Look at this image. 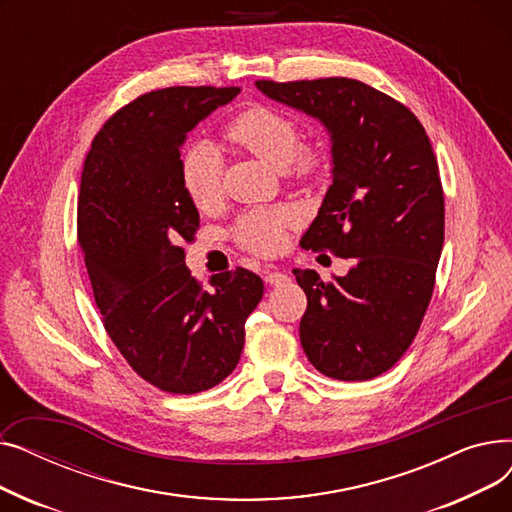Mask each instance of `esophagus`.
Returning a JSON list of instances; mask_svg holds the SVG:
<instances>
[{
  "mask_svg": "<svg viewBox=\"0 0 512 512\" xmlns=\"http://www.w3.org/2000/svg\"><path fill=\"white\" fill-rule=\"evenodd\" d=\"M265 282L272 284V286H280V284L288 282V276L284 272H267L265 274Z\"/></svg>",
  "mask_w": 512,
  "mask_h": 512,
  "instance_id": "obj_1",
  "label": "esophagus"
}]
</instances>
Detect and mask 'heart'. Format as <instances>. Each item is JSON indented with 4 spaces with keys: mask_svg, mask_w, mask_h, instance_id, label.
I'll return each mask as SVG.
<instances>
[{
    "mask_svg": "<svg viewBox=\"0 0 512 512\" xmlns=\"http://www.w3.org/2000/svg\"><path fill=\"white\" fill-rule=\"evenodd\" d=\"M228 139L251 151L272 168H282L294 180H311L324 168L319 147L301 145V126L288 114L267 105H253L236 114L226 126ZM184 191L199 209L211 207L222 195V161L209 145L186 151L180 161ZM292 224V213L282 207L255 209L240 215L234 238L240 247L259 255L276 253L282 247L284 230Z\"/></svg>",
    "mask_w": 512,
    "mask_h": 512,
    "instance_id": "heart-1",
    "label": "heart"
}]
</instances>
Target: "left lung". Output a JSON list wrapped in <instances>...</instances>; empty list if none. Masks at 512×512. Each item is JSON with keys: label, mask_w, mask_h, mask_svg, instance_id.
Segmentation results:
<instances>
[{"label": "left lung", "mask_w": 512, "mask_h": 512, "mask_svg": "<svg viewBox=\"0 0 512 512\" xmlns=\"http://www.w3.org/2000/svg\"><path fill=\"white\" fill-rule=\"evenodd\" d=\"M255 85L332 137V184L301 245L353 267L330 282L292 272L307 294L303 351L328 378H378L407 353L436 284L444 191L432 143L407 105L355 78Z\"/></svg>", "instance_id": "left-lung-1"}]
</instances>
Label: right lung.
<instances>
[{
	"instance_id": "obj_1",
	"label": "right lung",
	"mask_w": 512,
	"mask_h": 512,
	"mask_svg": "<svg viewBox=\"0 0 512 512\" xmlns=\"http://www.w3.org/2000/svg\"><path fill=\"white\" fill-rule=\"evenodd\" d=\"M238 93L168 87L137 97L97 132L80 176L76 232L103 328L145 382L170 394L228 378L263 297L261 278L245 267L203 288L180 247L199 230L180 180V147Z\"/></svg>"
}]
</instances>
